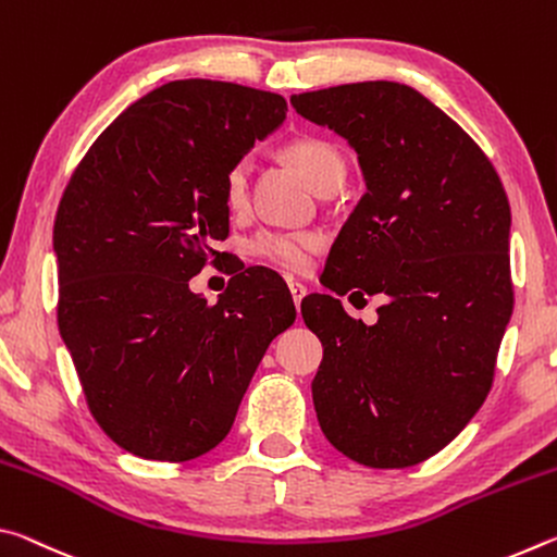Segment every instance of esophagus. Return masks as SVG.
I'll list each match as a JSON object with an SVG mask.
<instances>
[{
  "mask_svg": "<svg viewBox=\"0 0 557 557\" xmlns=\"http://www.w3.org/2000/svg\"><path fill=\"white\" fill-rule=\"evenodd\" d=\"M289 295H292V299H295V305L299 307L301 299L307 297V287L299 285V282H289Z\"/></svg>",
  "mask_w": 557,
  "mask_h": 557,
  "instance_id": "obj_1",
  "label": "esophagus"
}]
</instances>
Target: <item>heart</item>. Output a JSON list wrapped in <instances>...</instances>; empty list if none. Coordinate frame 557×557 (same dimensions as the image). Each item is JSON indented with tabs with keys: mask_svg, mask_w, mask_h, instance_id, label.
<instances>
[{
	"mask_svg": "<svg viewBox=\"0 0 557 557\" xmlns=\"http://www.w3.org/2000/svg\"><path fill=\"white\" fill-rule=\"evenodd\" d=\"M285 157L295 164L297 172L312 184L317 191L326 182L336 176H344V159L324 139L317 137H299L292 139L285 147ZM248 178H250V164L248 159L235 162L223 182V196L231 209H240L248 199ZM322 245V238L317 233H282V231H262L250 240V252L260 260L270 262V265L285 268L292 272H301L312 262L314 250Z\"/></svg>",
	"mask_w": 557,
	"mask_h": 557,
	"instance_id": "obj_1",
	"label": "heart"
}]
</instances>
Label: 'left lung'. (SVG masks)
Returning <instances> with one entry per match:
<instances>
[{"label":"left lung","instance_id":"obj_1","mask_svg":"<svg viewBox=\"0 0 557 557\" xmlns=\"http://www.w3.org/2000/svg\"><path fill=\"white\" fill-rule=\"evenodd\" d=\"M289 102L342 135L366 178L324 285L388 295L373 326L332 295L301 299L305 324L324 346L312 381L317 420L358 465H420L492 391L513 312L502 178L455 120L403 83H348Z\"/></svg>","mask_w":557,"mask_h":557}]
</instances>
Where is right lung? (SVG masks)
Instances as JSON below:
<instances>
[{
  "instance_id": "add662e5",
  "label": "right lung",
  "mask_w": 557,
  "mask_h": 557,
  "mask_svg": "<svg viewBox=\"0 0 557 557\" xmlns=\"http://www.w3.org/2000/svg\"><path fill=\"white\" fill-rule=\"evenodd\" d=\"M287 117L277 92L172 81L122 112L75 166L53 223L59 329L106 435L186 461L228 435L272 338L295 322L287 285L233 277L215 305L188 289L228 238L223 182Z\"/></svg>"
}]
</instances>
